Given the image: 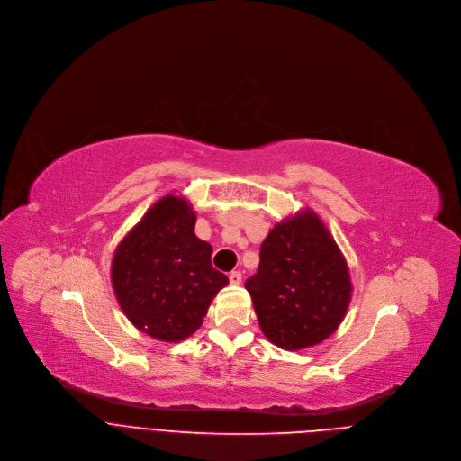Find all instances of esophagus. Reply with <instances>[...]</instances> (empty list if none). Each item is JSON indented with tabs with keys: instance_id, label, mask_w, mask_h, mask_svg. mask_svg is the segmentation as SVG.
Segmentation results:
<instances>
[{
	"instance_id": "1",
	"label": "esophagus",
	"mask_w": 461,
	"mask_h": 461,
	"mask_svg": "<svg viewBox=\"0 0 461 461\" xmlns=\"http://www.w3.org/2000/svg\"><path fill=\"white\" fill-rule=\"evenodd\" d=\"M240 281H242V276L239 272H231L230 274V283L231 285H240Z\"/></svg>"
}]
</instances>
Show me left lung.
I'll return each instance as SVG.
<instances>
[{
	"label": "left lung",
	"mask_w": 461,
	"mask_h": 461,
	"mask_svg": "<svg viewBox=\"0 0 461 461\" xmlns=\"http://www.w3.org/2000/svg\"><path fill=\"white\" fill-rule=\"evenodd\" d=\"M256 276L246 281L265 337L300 351L340 327L353 296L348 261L311 207L277 222L261 244Z\"/></svg>",
	"instance_id": "obj_1"
}]
</instances>
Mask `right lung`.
<instances>
[{
  "mask_svg": "<svg viewBox=\"0 0 461 461\" xmlns=\"http://www.w3.org/2000/svg\"><path fill=\"white\" fill-rule=\"evenodd\" d=\"M196 213L180 193L156 200L124 235L112 258L115 300L141 332L182 342L196 332L230 281L212 267L213 248L194 235Z\"/></svg>",
  "mask_w": 461,
  "mask_h": 461,
  "instance_id": "obj_1",
  "label": "right lung"
}]
</instances>
